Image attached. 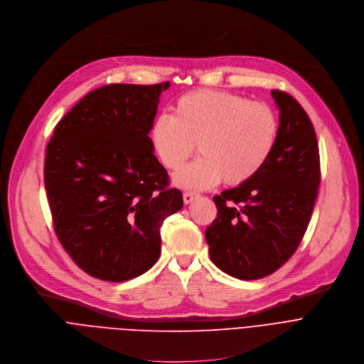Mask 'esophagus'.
<instances>
[{
    "label": "esophagus",
    "instance_id": "obj_1",
    "mask_svg": "<svg viewBox=\"0 0 364 364\" xmlns=\"http://www.w3.org/2000/svg\"><path fill=\"white\" fill-rule=\"evenodd\" d=\"M196 198H199V193H196V192H185L183 193V202L188 205V203H191V202H193Z\"/></svg>",
    "mask_w": 364,
    "mask_h": 364
}]
</instances>
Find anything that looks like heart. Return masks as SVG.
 Here are the masks:
<instances>
[{
    "label": "heart",
    "instance_id": "obj_1",
    "mask_svg": "<svg viewBox=\"0 0 364 364\" xmlns=\"http://www.w3.org/2000/svg\"><path fill=\"white\" fill-rule=\"evenodd\" d=\"M278 117L265 103L218 92L195 90L181 96L173 116L159 114L151 130L164 166L179 171L193 155L200 158L175 176L189 189H208L223 179L240 185L251 179L269 158L278 136Z\"/></svg>",
    "mask_w": 364,
    "mask_h": 364
}]
</instances>
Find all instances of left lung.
I'll return each instance as SVG.
<instances>
[{"label": "left lung", "mask_w": 364, "mask_h": 364, "mask_svg": "<svg viewBox=\"0 0 364 364\" xmlns=\"http://www.w3.org/2000/svg\"><path fill=\"white\" fill-rule=\"evenodd\" d=\"M279 109L275 146L247 182L215 195L218 213L206 228L209 257L240 279L264 278L297 251L320 186V154L314 126L301 105L272 90Z\"/></svg>", "instance_id": "left-lung-1"}]
</instances>
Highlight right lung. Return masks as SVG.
Wrapping results in <instances>:
<instances>
[{
	"label": "right lung",
	"mask_w": 364,
	"mask_h": 364,
	"mask_svg": "<svg viewBox=\"0 0 364 364\" xmlns=\"http://www.w3.org/2000/svg\"><path fill=\"white\" fill-rule=\"evenodd\" d=\"M168 87H99L57 123L47 144L44 186L55 235L95 278L120 282L152 268L161 227L183 205L149 137Z\"/></svg>",
	"instance_id": "right-lung-1"
}]
</instances>
